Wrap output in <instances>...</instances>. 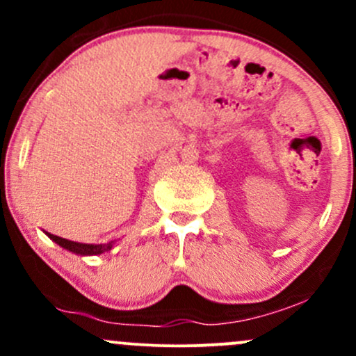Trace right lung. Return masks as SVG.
<instances>
[{"mask_svg":"<svg viewBox=\"0 0 356 356\" xmlns=\"http://www.w3.org/2000/svg\"><path fill=\"white\" fill-rule=\"evenodd\" d=\"M43 232L53 241V243H56L58 246L67 249V251L73 252V254H80V256L104 254V252H108L110 249L113 248V244H115V241H110V243H105V244H85V243H76V241L60 238V236L50 234V232H47V231H43Z\"/></svg>","mask_w":356,"mask_h":356,"instance_id":"add662e5","label":"right lung"}]
</instances>
